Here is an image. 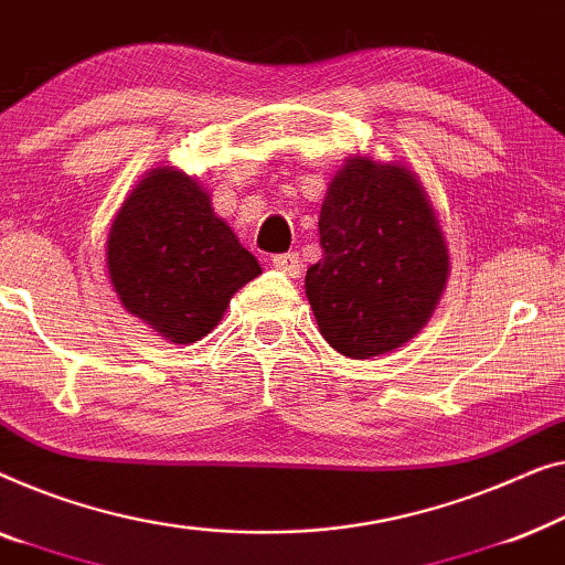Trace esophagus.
I'll use <instances>...</instances> for the list:
<instances>
[{
    "mask_svg": "<svg viewBox=\"0 0 565 565\" xmlns=\"http://www.w3.org/2000/svg\"><path fill=\"white\" fill-rule=\"evenodd\" d=\"M271 266L276 268V271L291 276V279H297L299 271H301V260H299L297 253H281V256H274Z\"/></svg>",
    "mask_w": 565,
    "mask_h": 565,
    "instance_id": "esophagus-1",
    "label": "esophagus"
}]
</instances>
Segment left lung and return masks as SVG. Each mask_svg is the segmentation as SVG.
<instances>
[{
    "instance_id": "1",
    "label": "left lung",
    "mask_w": 565,
    "mask_h": 565,
    "mask_svg": "<svg viewBox=\"0 0 565 565\" xmlns=\"http://www.w3.org/2000/svg\"><path fill=\"white\" fill-rule=\"evenodd\" d=\"M322 258L307 299L322 338L348 359L402 348L430 320L448 281V248L409 169L348 158L320 212Z\"/></svg>"
}]
</instances>
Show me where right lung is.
Segmentation results:
<instances>
[{"label": "right lung", "instance_id": "obj_1", "mask_svg": "<svg viewBox=\"0 0 565 565\" xmlns=\"http://www.w3.org/2000/svg\"><path fill=\"white\" fill-rule=\"evenodd\" d=\"M107 271L132 317L186 345L222 320L230 297L260 274L253 253L184 171L153 169L109 227Z\"/></svg>", "mask_w": 565, "mask_h": 565}]
</instances>
